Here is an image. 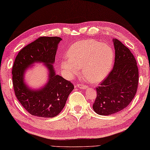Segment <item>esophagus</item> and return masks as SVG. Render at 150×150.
<instances>
[{
  "instance_id": "34e87169",
  "label": "esophagus",
  "mask_w": 150,
  "mask_h": 150,
  "mask_svg": "<svg viewBox=\"0 0 150 150\" xmlns=\"http://www.w3.org/2000/svg\"><path fill=\"white\" fill-rule=\"evenodd\" d=\"M77 86L79 88L82 89V90H86V89H87V88H88V86H84L82 84H78Z\"/></svg>"
}]
</instances>
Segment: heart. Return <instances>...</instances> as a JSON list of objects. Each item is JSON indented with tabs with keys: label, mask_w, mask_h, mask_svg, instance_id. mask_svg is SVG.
<instances>
[{
	"label": "heart",
	"mask_w": 150,
	"mask_h": 150,
	"mask_svg": "<svg viewBox=\"0 0 150 150\" xmlns=\"http://www.w3.org/2000/svg\"><path fill=\"white\" fill-rule=\"evenodd\" d=\"M60 67L68 78L78 75L81 68L83 74L92 83L104 80L111 71L115 54L111 46L99 41L87 39L76 42L66 53Z\"/></svg>",
	"instance_id": "heart-1"
}]
</instances>
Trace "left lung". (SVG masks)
<instances>
[{"instance_id": "left-lung-1", "label": "left lung", "mask_w": 150, "mask_h": 150, "mask_svg": "<svg viewBox=\"0 0 150 150\" xmlns=\"http://www.w3.org/2000/svg\"><path fill=\"white\" fill-rule=\"evenodd\" d=\"M112 41L114 68L96 88L97 97L93 104L94 112L102 116H110L126 108L136 95L138 84V68L134 55L117 39Z\"/></svg>"}]
</instances>
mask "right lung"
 <instances>
[{
	"label": "right lung",
	"instance_id": "obj_1",
	"mask_svg": "<svg viewBox=\"0 0 150 150\" xmlns=\"http://www.w3.org/2000/svg\"><path fill=\"white\" fill-rule=\"evenodd\" d=\"M60 37H40L24 47L16 56L13 67V82L20 103L33 116L54 117L65 106L74 86L70 81L56 74L53 64ZM36 63H42L48 70V81L39 88L27 84L25 72Z\"/></svg>",
	"mask_w": 150,
	"mask_h": 150
}]
</instances>
